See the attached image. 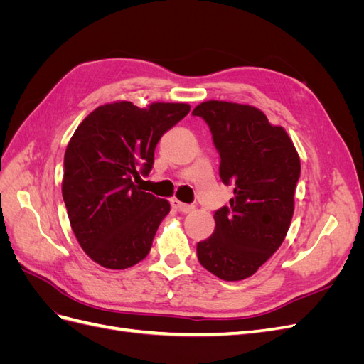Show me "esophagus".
Masks as SVG:
<instances>
[{
    "label": "esophagus",
    "instance_id": "esophagus-1",
    "mask_svg": "<svg viewBox=\"0 0 364 364\" xmlns=\"http://www.w3.org/2000/svg\"><path fill=\"white\" fill-rule=\"evenodd\" d=\"M171 206H173V209L174 211H178V213H183V214H186V213H190V211H193V205H186V203H182V202H179L178 199H173L171 200Z\"/></svg>",
    "mask_w": 364,
    "mask_h": 364
}]
</instances>
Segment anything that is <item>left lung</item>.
I'll use <instances>...</instances> for the list:
<instances>
[{
  "label": "left lung",
  "mask_w": 364,
  "mask_h": 364,
  "mask_svg": "<svg viewBox=\"0 0 364 364\" xmlns=\"http://www.w3.org/2000/svg\"><path fill=\"white\" fill-rule=\"evenodd\" d=\"M194 117L205 119L220 156V179L234 185L229 206L214 213L211 237L197 243L202 266L225 281L252 277L287 235L301 176L299 155L279 126L259 109L205 102Z\"/></svg>",
  "instance_id": "8db88e82"
}]
</instances>
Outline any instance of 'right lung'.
Wrapping results in <instances>:
<instances>
[{"label":"right lung","instance_id":"1","mask_svg":"<svg viewBox=\"0 0 364 364\" xmlns=\"http://www.w3.org/2000/svg\"><path fill=\"white\" fill-rule=\"evenodd\" d=\"M185 103L130 102L97 107L75 129L63 159L62 196L73 232L87 257L106 269L144 259L170 203L141 191L161 136L188 115Z\"/></svg>","mask_w":364,"mask_h":364}]
</instances>
